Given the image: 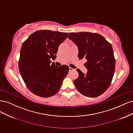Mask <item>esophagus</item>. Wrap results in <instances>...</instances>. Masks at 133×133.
I'll list each match as a JSON object with an SVG mask.
<instances>
[{
	"label": "esophagus",
	"mask_w": 133,
	"mask_h": 133,
	"mask_svg": "<svg viewBox=\"0 0 133 133\" xmlns=\"http://www.w3.org/2000/svg\"><path fill=\"white\" fill-rule=\"evenodd\" d=\"M73 70H74V69H73V68H70V67L69 68V71H71Z\"/></svg>",
	"instance_id": "obj_1"
}]
</instances>
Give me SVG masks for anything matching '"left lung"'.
<instances>
[{"label": "left lung", "mask_w": 133, "mask_h": 133, "mask_svg": "<svg viewBox=\"0 0 133 133\" xmlns=\"http://www.w3.org/2000/svg\"><path fill=\"white\" fill-rule=\"evenodd\" d=\"M68 38L78 48L79 59H87L86 74L77 69L76 89L88 97H97L110 87L114 74L115 59L112 46L102 35L90 32L70 33Z\"/></svg>", "instance_id": "obj_1"}]
</instances>
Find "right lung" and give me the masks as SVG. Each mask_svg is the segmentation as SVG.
Here are the masks:
<instances>
[{"instance_id":"add662e5","label":"right lung","mask_w":133,"mask_h":133,"mask_svg":"<svg viewBox=\"0 0 133 133\" xmlns=\"http://www.w3.org/2000/svg\"><path fill=\"white\" fill-rule=\"evenodd\" d=\"M68 33L48 30L36 31L24 42L20 52L19 69L26 86L35 95L48 98L57 93L69 67L50 64L60 44Z\"/></svg>"}]
</instances>
